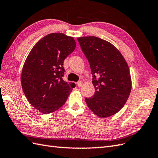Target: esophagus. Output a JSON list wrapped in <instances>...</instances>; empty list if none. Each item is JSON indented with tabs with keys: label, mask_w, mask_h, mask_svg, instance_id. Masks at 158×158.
<instances>
[{
	"label": "esophagus",
	"mask_w": 158,
	"mask_h": 158,
	"mask_svg": "<svg viewBox=\"0 0 158 158\" xmlns=\"http://www.w3.org/2000/svg\"><path fill=\"white\" fill-rule=\"evenodd\" d=\"M77 84L78 87H81L82 85H83V82L81 81H78Z\"/></svg>",
	"instance_id": "obj_1"
}]
</instances>
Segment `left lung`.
I'll return each mask as SVG.
<instances>
[{"mask_svg": "<svg viewBox=\"0 0 158 158\" xmlns=\"http://www.w3.org/2000/svg\"><path fill=\"white\" fill-rule=\"evenodd\" d=\"M87 58L96 89L85 98L88 107L100 118L115 114L126 103L131 91L129 66L116 48L95 36L77 38Z\"/></svg>", "mask_w": 158, "mask_h": 158, "instance_id": "left-lung-1", "label": "left lung"}]
</instances>
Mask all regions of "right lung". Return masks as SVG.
I'll return each instance as SVG.
<instances>
[{
    "instance_id": "add662e5",
    "label": "right lung",
    "mask_w": 158,
    "mask_h": 158,
    "mask_svg": "<svg viewBox=\"0 0 158 158\" xmlns=\"http://www.w3.org/2000/svg\"><path fill=\"white\" fill-rule=\"evenodd\" d=\"M73 37L62 33L48 34L35 44L21 72V85L25 97L43 114L57 110L67 101L75 83L62 79L66 58L74 51Z\"/></svg>"
}]
</instances>
